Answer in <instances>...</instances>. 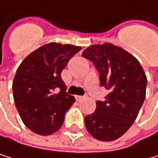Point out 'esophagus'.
<instances>
[{"mask_svg":"<svg viewBox=\"0 0 158 158\" xmlns=\"http://www.w3.org/2000/svg\"><path fill=\"white\" fill-rule=\"evenodd\" d=\"M82 99H84V97H83V96H76V100H77V102L81 101Z\"/></svg>","mask_w":158,"mask_h":158,"instance_id":"esophagus-1","label":"esophagus"}]
</instances>
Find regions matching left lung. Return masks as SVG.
Wrapping results in <instances>:
<instances>
[{
    "label": "left lung",
    "instance_id": "obj_1",
    "mask_svg": "<svg viewBox=\"0 0 158 158\" xmlns=\"http://www.w3.org/2000/svg\"><path fill=\"white\" fill-rule=\"evenodd\" d=\"M82 56L95 65L101 86L109 91L105 101H97L94 113L85 116L86 130L98 140H116L138 115L146 97V75L134 56L110 43L92 45Z\"/></svg>",
    "mask_w": 158,
    "mask_h": 158
}]
</instances>
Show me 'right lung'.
I'll return each instance as SVG.
<instances>
[{"label":"right lung","mask_w":158,"mask_h":158,"mask_svg":"<svg viewBox=\"0 0 158 158\" xmlns=\"http://www.w3.org/2000/svg\"><path fill=\"white\" fill-rule=\"evenodd\" d=\"M81 47L49 43L28 55L19 66L12 84L16 108L27 128L40 135L57 131L75 102L61 72Z\"/></svg>","instance_id":"right-lung-1"}]
</instances>
